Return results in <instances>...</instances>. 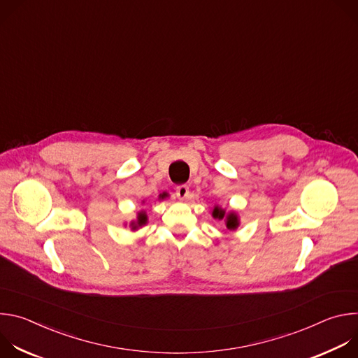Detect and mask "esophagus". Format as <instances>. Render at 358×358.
<instances>
[{
    "label": "esophagus",
    "mask_w": 358,
    "mask_h": 358,
    "mask_svg": "<svg viewBox=\"0 0 358 358\" xmlns=\"http://www.w3.org/2000/svg\"><path fill=\"white\" fill-rule=\"evenodd\" d=\"M176 195L178 196V199H181V201H184V199H187L188 198V195H189V188H188V185H178L177 188H176Z\"/></svg>",
    "instance_id": "esophagus-1"
}]
</instances>
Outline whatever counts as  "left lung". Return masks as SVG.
I'll list each match as a JSON object with an SVG mask.
<instances>
[{"instance_id":"obj_1","label":"left lung","mask_w":358,"mask_h":358,"mask_svg":"<svg viewBox=\"0 0 358 358\" xmlns=\"http://www.w3.org/2000/svg\"><path fill=\"white\" fill-rule=\"evenodd\" d=\"M213 218L225 222V227L229 231H235L239 227V215L235 211H227L221 206H214L213 208Z\"/></svg>"}]
</instances>
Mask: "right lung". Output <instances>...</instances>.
Wrapping results in <instances>:
<instances>
[{"label": "right lung", "instance_id": "obj_1", "mask_svg": "<svg viewBox=\"0 0 358 358\" xmlns=\"http://www.w3.org/2000/svg\"><path fill=\"white\" fill-rule=\"evenodd\" d=\"M166 196H167V194H160V195H159V199H164ZM143 203H144V201H143ZM147 222H148L147 214H145L144 210H141V211L137 213V218L130 222V228H131V231H136V229L141 228L143 225H145Z\"/></svg>", "mask_w": 358, "mask_h": 358}]
</instances>
